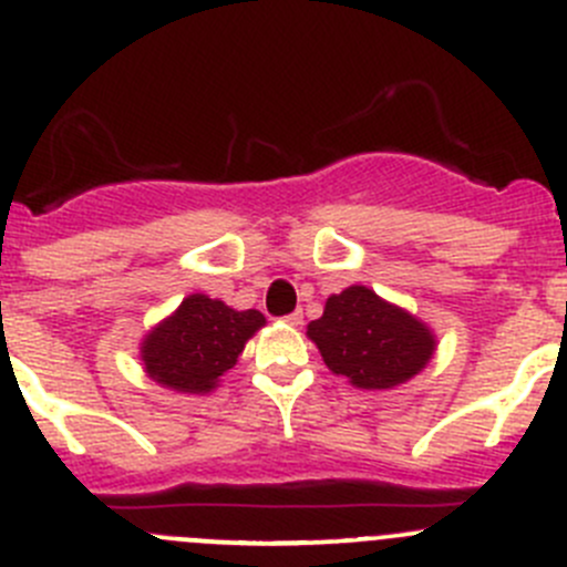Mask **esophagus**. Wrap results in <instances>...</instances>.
<instances>
[{
  "instance_id": "1",
  "label": "esophagus",
  "mask_w": 567,
  "mask_h": 567,
  "mask_svg": "<svg viewBox=\"0 0 567 567\" xmlns=\"http://www.w3.org/2000/svg\"><path fill=\"white\" fill-rule=\"evenodd\" d=\"M301 318H305L301 316V310H296V312H290V316H285V323H290V327H299Z\"/></svg>"
}]
</instances>
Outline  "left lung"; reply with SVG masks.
Wrapping results in <instances>:
<instances>
[{"mask_svg":"<svg viewBox=\"0 0 567 567\" xmlns=\"http://www.w3.org/2000/svg\"><path fill=\"white\" fill-rule=\"evenodd\" d=\"M334 377L360 390H393L430 365L437 334L404 307L382 299L365 285L332 293L323 316L307 323Z\"/></svg>","mask_w":567,"mask_h":567,"instance_id":"8db88e82","label":"left lung"}]
</instances>
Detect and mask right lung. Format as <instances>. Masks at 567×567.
Here are the masks:
<instances>
[{"label":"right lung","instance_id":"1","mask_svg":"<svg viewBox=\"0 0 567 567\" xmlns=\"http://www.w3.org/2000/svg\"><path fill=\"white\" fill-rule=\"evenodd\" d=\"M262 327L266 316L260 310H233L221 299L190 293L172 316L144 334L141 365L161 388L205 395L218 388Z\"/></svg>","mask_w":567,"mask_h":567}]
</instances>
